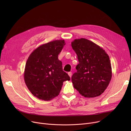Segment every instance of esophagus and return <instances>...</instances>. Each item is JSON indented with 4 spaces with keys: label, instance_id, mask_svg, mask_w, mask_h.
Returning a JSON list of instances; mask_svg holds the SVG:
<instances>
[{
    "label": "esophagus",
    "instance_id": "obj_1",
    "mask_svg": "<svg viewBox=\"0 0 131 131\" xmlns=\"http://www.w3.org/2000/svg\"><path fill=\"white\" fill-rule=\"evenodd\" d=\"M68 75H69V76H70V77L71 78V77H72V72H68Z\"/></svg>",
    "mask_w": 131,
    "mask_h": 131
}]
</instances>
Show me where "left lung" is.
<instances>
[{
	"instance_id": "8db88e82",
	"label": "left lung",
	"mask_w": 131,
	"mask_h": 131,
	"mask_svg": "<svg viewBox=\"0 0 131 131\" xmlns=\"http://www.w3.org/2000/svg\"><path fill=\"white\" fill-rule=\"evenodd\" d=\"M72 47L79 63L77 72L72 77L73 86L86 98L100 95L107 88L112 79V67L107 53L92 41L75 39Z\"/></svg>"
}]
</instances>
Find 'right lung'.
Returning <instances> with one entry per match:
<instances>
[{
  "mask_svg": "<svg viewBox=\"0 0 131 131\" xmlns=\"http://www.w3.org/2000/svg\"><path fill=\"white\" fill-rule=\"evenodd\" d=\"M64 40H55L41 45L30 54L25 65L24 80L32 94L50 100L59 94L63 82L70 77L63 71L58 56Z\"/></svg>",
  "mask_w": 131,
  "mask_h": 131,
  "instance_id": "obj_1",
  "label": "right lung"
}]
</instances>
